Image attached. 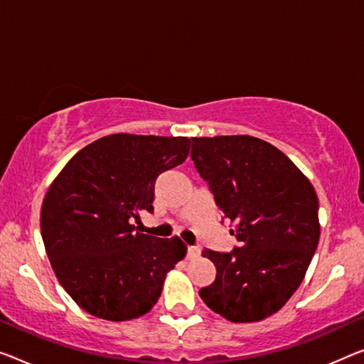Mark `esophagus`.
I'll use <instances>...</instances> for the list:
<instances>
[{"instance_id": "34e87169", "label": "esophagus", "mask_w": 364, "mask_h": 364, "mask_svg": "<svg viewBox=\"0 0 364 364\" xmlns=\"http://www.w3.org/2000/svg\"><path fill=\"white\" fill-rule=\"evenodd\" d=\"M198 255H200V249L197 247V245H190V247L187 249L188 259H197Z\"/></svg>"}]
</instances>
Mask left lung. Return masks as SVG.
Returning <instances> with one entry per match:
<instances>
[{
    "mask_svg": "<svg viewBox=\"0 0 364 364\" xmlns=\"http://www.w3.org/2000/svg\"><path fill=\"white\" fill-rule=\"evenodd\" d=\"M190 158L239 242L231 252L203 250L216 278L200 298L231 322L275 314L298 289L317 249L314 187L287 154L254 136L192 138Z\"/></svg>",
    "mask_w": 364,
    "mask_h": 364,
    "instance_id": "obj_1",
    "label": "left lung"
}]
</instances>
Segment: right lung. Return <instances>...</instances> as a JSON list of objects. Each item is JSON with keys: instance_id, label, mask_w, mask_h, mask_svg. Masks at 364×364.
I'll return each instance as SVG.
<instances>
[{"instance_id": "obj_1", "label": "right lung", "mask_w": 364, "mask_h": 364, "mask_svg": "<svg viewBox=\"0 0 364 364\" xmlns=\"http://www.w3.org/2000/svg\"><path fill=\"white\" fill-rule=\"evenodd\" d=\"M186 136L117 133L76 153L43 198L41 231L61 287L89 314L130 321L158 303L187 254L178 237L135 231L153 213L154 183L188 156Z\"/></svg>"}]
</instances>
